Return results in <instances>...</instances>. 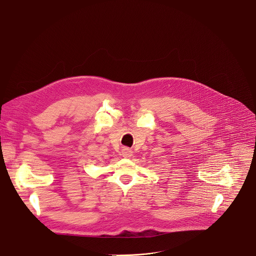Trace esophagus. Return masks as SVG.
Returning <instances> with one entry per match:
<instances>
[{
    "label": "esophagus",
    "instance_id": "esophagus-1",
    "mask_svg": "<svg viewBox=\"0 0 256 256\" xmlns=\"http://www.w3.org/2000/svg\"><path fill=\"white\" fill-rule=\"evenodd\" d=\"M122 156L124 158H130L132 156V151L130 149V148H128V147H124L122 149Z\"/></svg>",
    "mask_w": 256,
    "mask_h": 256
}]
</instances>
